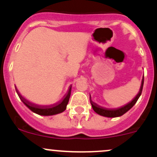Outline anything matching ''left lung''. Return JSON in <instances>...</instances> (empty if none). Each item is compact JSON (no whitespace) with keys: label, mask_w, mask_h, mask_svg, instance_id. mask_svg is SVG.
Listing matches in <instances>:
<instances>
[{"label":"left lung","mask_w":157,"mask_h":157,"mask_svg":"<svg viewBox=\"0 0 157 157\" xmlns=\"http://www.w3.org/2000/svg\"><path fill=\"white\" fill-rule=\"evenodd\" d=\"M143 83H144V77L142 80V84H141V87H140V91H139L137 95L134 97V100H133L131 102H129V103L126 104L125 105L122 106V107L119 108V109H105V108L101 107V106L97 105L96 103H94V102L91 100V97H90V102H91V106H92L94 111L97 113H98V114L101 115V116L107 117H117L122 116V115H123L124 113L127 112L128 110H130L131 108L135 105V103H136V101L138 100L139 97H140V95H141L142 94V88H143Z\"/></svg>","instance_id":"left-lung-1"}]
</instances>
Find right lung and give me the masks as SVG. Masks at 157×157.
Masks as SVG:
<instances>
[{"label":"right lung","mask_w":157,"mask_h":157,"mask_svg":"<svg viewBox=\"0 0 157 157\" xmlns=\"http://www.w3.org/2000/svg\"><path fill=\"white\" fill-rule=\"evenodd\" d=\"M71 86H70L69 89L68 90V92L66 94V97L63 100L62 102H59V103L55 104V105H35V104L31 103L24 99L23 97L20 94L17 89H16V91H17V94L21 100H22L23 103L26 105L27 107L29 108L32 111L35 112L37 114L40 115H44V116H50V115H55L57 113H60L63 111H64L66 109V105H67L68 100H69L70 95H71Z\"/></svg>","instance_id":"obj_1"}]
</instances>
